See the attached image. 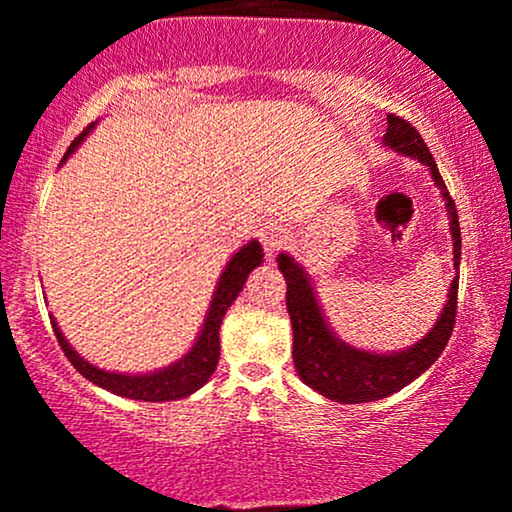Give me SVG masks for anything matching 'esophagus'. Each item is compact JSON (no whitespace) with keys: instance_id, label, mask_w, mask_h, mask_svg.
<instances>
[{"instance_id":"obj_1","label":"esophagus","mask_w":512,"mask_h":512,"mask_svg":"<svg viewBox=\"0 0 512 512\" xmlns=\"http://www.w3.org/2000/svg\"><path fill=\"white\" fill-rule=\"evenodd\" d=\"M286 238H289V236H286V228L281 226V223H276V221L262 223L260 240H262V248H264V252H267V255H274V252L286 243Z\"/></svg>"}]
</instances>
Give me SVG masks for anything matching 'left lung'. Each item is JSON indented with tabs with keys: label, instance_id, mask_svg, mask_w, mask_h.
Segmentation results:
<instances>
[{
	"label": "left lung",
	"instance_id": "obj_1",
	"mask_svg": "<svg viewBox=\"0 0 512 512\" xmlns=\"http://www.w3.org/2000/svg\"><path fill=\"white\" fill-rule=\"evenodd\" d=\"M385 144L390 149L419 158L424 166L431 170L436 185L443 190L445 207L450 214V233H452V252H455V267H460L462 240H460V221H457L455 199L450 197L445 187L443 175L438 173L436 161L416 127H411L404 117L387 115ZM279 269L286 279V310L291 315L293 327V363H296L298 375L305 385H310L320 395L334 399L342 404L375 402L392 392L402 390L411 380L419 378L426 368L436 363L448 346V339L455 327L457 317V286L460 276H455L450 284L448 303L433 330L414 344L411 349L397 351V354H370V351H358L354 346H346L334 337L327 327L325 317L320 313V305L310 286L308 276L289 255H279Z\"/></svg>",
	"mask_w": 512,
	"mask_h": 512
}]
</instances>
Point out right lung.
Here are the masks:
<instances>
[{"mask_svg":"<svg viewBox=\"0 0 512 512\" xmlns=\"http://www.w3.org/2000/svg\"><path fill=\"white\" fill-rule=\"evenodd\" d=\"M93 125H88L79 137L74 139L72 146L67 149L62 161H67V156L84 142V137L88 134V129ZM264 252L262 245L257 240L243 245L236 255L231 257L228 267L223 269L219 286H216L214 301H211L209 315L204 320L202 334L197 337V344L192 346L190 354H185L178 363L173 366L156 370V373H146V375H122V373H108V370H101L91 363L84 361L72 346L67 344V339L62 337L60 327L55 325V317H52V330H55L57 342H60L64 356L69 358V363L84 375L86 380L96 383L103 390L115 392L120 397H129V399H142V402H170V399H180L192 395V392L199 390L207 380L211 378V373L216 370V363H219V330H221V320L226 315V310L231 308V303L236 301L238 293L243 291L245 279L255 267H260Z\"/></svg>","mask_w":512,"mask_h":512,"instance_id":"obj_1","label":"right lung"}]
</instances>
